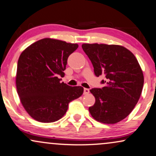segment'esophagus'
I'll list each match as a JSON object with an SVG mask.
<instances>
[{
    "mask_svg": "<svg viewBox=\"0 0 156 156\" xmlns=\"http://www.w3.org/2000/svg\"><path fill=\"white\" fill-rule=\"evenodd\" d=\"M89 93V90L88 89H84V90H83V94L84 95H86V94H88Z\"/></svg>",
    "mask_w": 156,
    "mask_h": 156,
    "instance_id": "obj_1",
    "label": "esophagus"
}]
</instances>
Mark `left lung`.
<instances>
[{"label":"left lung","mask_w":156,"mask_h":156,"mask_svg":"<svg viewBox=\"0 0 156 156\" xmlns=\"http://www.w3.org/2000/svg\"><path fill=\"white\" fill-rule=\"evenodd\" d=\"M82 48L91 60L96 76H105L106 85L92 89L95 103L89 110L100 123L114 124L126 118L141 95L144 76L137 59L119 45L83 44Z\"/></svg>","instance_id":"1"}]
</instances>
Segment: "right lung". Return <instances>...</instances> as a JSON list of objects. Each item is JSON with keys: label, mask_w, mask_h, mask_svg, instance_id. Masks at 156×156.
Segmentation results:
<instances>
[{"label": "right lung", "mask_w": 156, "mask_h": 156, "mask_svg": "<svg viewBox=\"0 0 156 156\" xmlns=\"http://www.w3.org/2000/svg\"><path fill=\"white\" fill-rule=\"evenodd\" d=\"M78 47L57 39H41L20 54L16 75V91L31 118L52 123L66 113L68 104L83 94L82 86L61 83L67 58Z\"/></svg>", "instance_id": "add662e5"}]
</instances>
